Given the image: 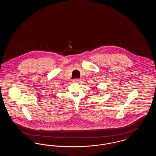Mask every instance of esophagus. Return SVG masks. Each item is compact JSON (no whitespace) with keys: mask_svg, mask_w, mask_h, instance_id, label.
<instances>
[{"mask_svg":"<svg viewBox=\"0 0 156 156\" xmlns=\"http://www.w3.org/2000/svg\"><path fill=\"white\" fill-rule=\"evenodd\" d=\"M81 80H80V79H78V78H75L74 79V80H73V82H79Z\"/></svg>","mask_w":156,"mask_h":156,"instance_id":"obj_1","label":"esophagus"}]
</instances>
